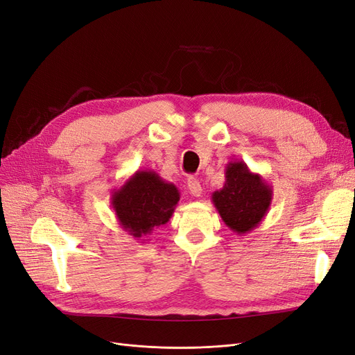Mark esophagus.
I'll use <instances>...</instances> for the list:
<instances>
[{
	"label": "esophagus",
	"mask_w": 355,
	"mask_h": 355,
	"mask_svg": "<svg viewBox=\"0 0 355 355\" xmlns=\"http://www.w3.org/2000/svg\"><path fill=\"white\" fill-rule=\"evenodd\" d=\"M187 189L190 191L191 196H194V198H199V196L202 194V186H200V181L198 178L194 177H190L187 180Z\"/></svg>",
	"instance_id": "1"
}]
</instances>
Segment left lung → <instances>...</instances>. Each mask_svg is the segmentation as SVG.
Wrapping results in <instances>:
<instances>
[{"label":"left lung","mask_w":355,"mask_h":355,"mask_svg":"<svg viewBox=\"0 0 355 355\" xmlns=\"http://www.w3.org/2000/svg\"><path fill=\"white\" fill-rule=\"evenodd\" d=\"M272 186L260 174L252 173L244 161L225 166V182L212 193V202L225 225L237 234L254 230L269 211Z\"/></svg>","instance_id":"8db88e82"}]
</instances>
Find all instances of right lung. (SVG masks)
I'll list each match as a JSON object with an SVG mask.
<instances>
[{
    "mask_svg": "<svg viewBox=\"0 0 355 355\" xmlns=\"http://www.w3.org/2000/svg\"><path fill=\"white\" fill-rule=\"evenodd\" d=\"M180 202V191L153 169H137L112 190L111 206L120 227L135 240H143L165 225ZM144 241V240H143Z\"/></svg>",
    "mask_w": 355,
    "mask_h": 355,
    "instance_id": "1",
    "label": "right lung"
}]
</instances>
